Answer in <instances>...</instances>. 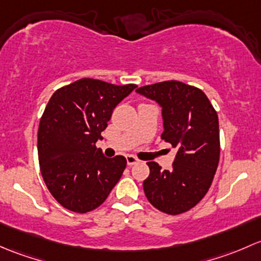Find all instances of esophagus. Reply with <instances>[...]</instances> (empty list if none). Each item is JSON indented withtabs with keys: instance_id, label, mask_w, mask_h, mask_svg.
I'll return each mask as SVG.
<instances>
[{
	"instance_id": "1",
	"label": "esophagus",
	"mask_w": 261,
	"mask_h": 261,
	"mask_svg": "<svg viewBox=\"0 0 261 261\" xmlns=\"http://www.w3.org/2000/svg\"><path fill=\"white\" fill-rule=\"evenodd\" d=\"M127 163H128V166H133V165H136V163H138L139 162V160L137 157H134V155H130V154H128L127 157Z\"/></svg>"
}]
</instances>
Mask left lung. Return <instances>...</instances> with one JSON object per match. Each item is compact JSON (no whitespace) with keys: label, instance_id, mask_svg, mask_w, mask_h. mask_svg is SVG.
I'll return each mask as SVG.
<instances>
[{"label":"left lung","instance_id":"obj_1","mask_svg":"<svg viewBox=\"0 0 261 261\" xmlns=\"http://www.w3.org/2000/svg\"><path fill=\"white\" fill-rule=\"evenodd\" d=\"M137 93L162 107V139L177 148L170 171L148 162L146 197L157 210L179 215L195 207L210 189L220 160L219 117L206 94L177 80L144 85Z\"/></svg>","mask_w":261,"mask_h":261}]
</instances>
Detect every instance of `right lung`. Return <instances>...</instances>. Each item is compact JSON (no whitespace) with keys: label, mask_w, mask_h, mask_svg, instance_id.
<instances>
[{"label":"right lung","mask_w":261,"mask_h":261,"mask_svg":"<svg viewBox=\"0 0 261 261\" xmlns=\"http://www.w3.org/2000/svg\"><path fill=\"white\" fill-rule=\"evenodd\" d=\"M136 87L83 77L50 98L40 119L37 153L47 190L63 207L77 214L95 210L122 177L125 158L104 157L95 143L113 109Z\"/></svg>","instance_id":"add662e5"}]
</instances>
